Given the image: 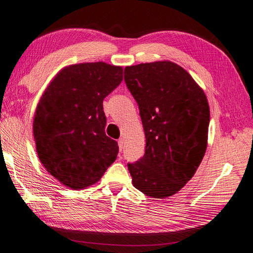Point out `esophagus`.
Wrapping results in <instances>:
<instances>
[{"instance_id":"34e87169","label":"esophagus","mask_w":253,"mask_h":253,"mask_svg":"<svg viewBox=\"0 0 253 253\" xmlns=\"http://www.w3.org/2000/svg\"><path fill=\"white\" fill-rule=\"evenodd\" d=\"M118 146H119V150L123 151L124 148H125V142H124L123 138H119L118 139Z\"/></svg>"}]
</instances>
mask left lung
Returning a JSON list of instances; mask_svg holds the SVG:
<instances>
[{
	"label": "left lung",
	"instance_id": "8db88e82",
	"mask_svg": "<svg viewBox=\"0 0 253 253\" xmlns=\"http://www.w3.org/2000/svg\"><path fill=\"white\" fill-rule=\"evenodd\" d=\"M124 79L146 141L144 156L127 165L131 182L148 197L168 198L185 186L205 156L208 100L191 75L170 61L126 67Z\"/></svg>",
	"mask_w": 253,
	"mask_h": 253
}]
</instances>
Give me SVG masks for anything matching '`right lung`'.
<instances>
[{"instance_id": "add662e5", "label": "right lung", "mask_w": 253, "mask_h": 253, "mask_svg": "<svg viewBox=\"0 0 253 253\" xmlns=\"http://www.w3.org/2000/svg\"><path fill=\"white\" fill-rule=\"evenodd\" d=\"M122 81V67L78 63L63 68L41 97L33 123L37 154L67 187L93 185L116 160L118 143L105 135L103 100Z\"/></svg>"}]
</instances>
